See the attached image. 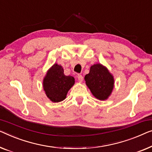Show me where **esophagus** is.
I'll return each mask as SVG.
<instances>
[{"instance_id":"34e87169","label":"esophagus","mask_w":152,"mask_h":152,"mask_svg":"<svg viewBox=\"0 0 152 152\" xmlns=\"http://www.w3.org/2000/svg\"><path fill=\"white\" fill-rule=\"evenodd\" d=\"M77 78H78V80L79 82H82V81L83 80V76L81 75V74H78Z\"/></svg>"}]
</instances>
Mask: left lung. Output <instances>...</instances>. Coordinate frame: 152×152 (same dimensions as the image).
I'll list each match as a JSON object with an SVG mask.
<instances>
[{
    "label": "left lung",
    "mask_w": 152,
    "mask_h": 152,
    "mask_svg": "<svg viewBox=\"0 0 152 152\" xmlns=\"http://www.w3.org/2000/svg\"><path fill=\"white\" fill-rule=\"evenodd\" d=\"M85 80L92 94L100 100L107 99L114 87L113 76L101 64L92 65L89 73L85 76Z\"/></svg>",
    "instance_id": "8db88e82"
}]
</instances>
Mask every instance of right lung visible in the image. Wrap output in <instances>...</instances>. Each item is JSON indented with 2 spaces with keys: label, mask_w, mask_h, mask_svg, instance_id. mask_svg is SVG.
<instances>
[{
  "label": "right lung",
  "mask_w": 152,
  "mask_h": 152,
  "mask_svg": "<svg viewBox=\"0 0 152 152\" xmlns=\"http://www.w3.org/2000/svg\"><path fill=\"white\" fill-rule=\"evenodd\" d=\"M75 83L71 76H65L61 65L54 64L47 72L43 82L46 94L53 102H59L65 99L67 92Z\"/></svg>",
  "instance_id": "right-lung-1"
}]
</instances>
